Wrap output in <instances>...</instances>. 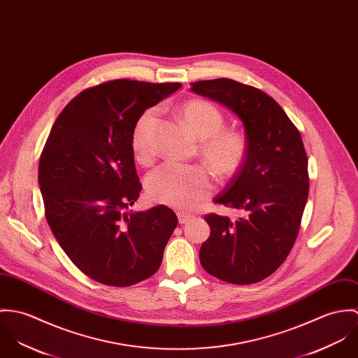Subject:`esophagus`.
<instances>
[{"instance_id": "obj_1", "label": "esophagus", "mask_w": 358, "mask_h": 358, "mask_svg": "<svg viewBox=\"0 0 358 358\" xmlns=\"http://www.w3.org/2000/svg\"><path fill=\"white\" fill-rule=\"evenodd\" d=\"M177 217H178V222H180L181 225L188 224L189 221L194 220V215H192V214H188V213H178Z\"/></svg>"}]
</instances>
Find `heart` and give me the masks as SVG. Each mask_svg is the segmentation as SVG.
I'll list each match as a JSON object with an SVG mask.
<instances>
[{
    "mask_svg": "<svg viewBox=\"0 0 358 358\" xmlns=\"http://www.w3.org/2000/svg\"><path fill=\"white\" fill-rule=\"evenodd\" d=\"M181 115L199 141V155L221 178L236 174L247 157V137L235 129H224L225 120L221 111L211 103L200 99L185 101ZM157 117V110H145L136 122L131 134V147L136 159L148 163V131ZM213 191V180L200 166L166 162L147 178L150 198L173 208H192Z\"/></svg>",
    "mask_w": 358,
    "mask_h": 358,
    "instance_id": "1",
    "label": "heart"
}]
</instances>
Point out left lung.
Here are the masks:
<instances>
[{
	"mask_svg": "<svg viewBox=\"0 0 358 358\" xmlns=\"http://www.w3.org/2000/svg\"><path fill=\"white\" fill-rule=\"evenodd\" d=\"M191 90L232 111L244 127V163L214 198L244 211L236 221L207 214L210 227L199 252L201 266L232 284L271 276L288 257L309 195L302 137L278 103L262 90L228 78L199 80Z\"/></svg>",
	"mask_w": 358,
	"mask_h": 358,
	"instance_id": "left-lung-1",
	"label": "left lung"
}]
</instances>
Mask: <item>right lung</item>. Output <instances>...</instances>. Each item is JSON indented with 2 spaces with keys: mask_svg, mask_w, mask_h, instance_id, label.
<instances>
[{
  "mask_svg": "<svg viewBox=\"0 0 358 358\" xmlns=\"http://www.w3.org/2000/svg\"><path fill=\"white\" fill-rule=\"evenodd\" d=\"M181 83L117 80L86 89L60 113L38 166L48 224L73 264L101 284L152 276L177 227L159 204L131 211L140 196L131 134L147 110Z\"/></svg>",
  "mask_w": 358,
  "mask_h": 358,
  "instance_id": "add662e5",
  "label": "right lung"
}]
</instances>
